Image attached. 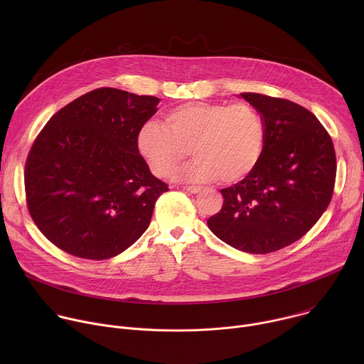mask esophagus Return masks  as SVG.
I'll return each mask as SVG.
<instances>
[{"label":"esophagus","instance_id":"obj_1","mask_svg":"<svg viewBox=\"0 0 364 364\" xmlns=\"http://www.w3.org/2000/svg\"><path fill=\"white\" fill-rule=\"evenodd\" d=\"M183 190H186L187 193H191V194H197L201 188L196 187V186H186V187H183Z\"/></svg>","mask_w":364,"mask_h":364}]
</instances>
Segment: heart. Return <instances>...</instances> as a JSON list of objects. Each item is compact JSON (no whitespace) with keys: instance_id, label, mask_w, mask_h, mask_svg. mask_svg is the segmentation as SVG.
I'll return each instance as SVG.
<instances>
[{"instance_id":"b5f03b06","label":"heart","mask_w":364,"mask_h":364,"mask_svg":"<svg viewBox=\"0 0 364 364\" xmlns=\"http://www.w3.org/2000/svg\"><path fill=\"white\" fill-rule=\"evenodd\" d=\"M164 124L148 121L138 132V149L157 177L176 170L188 149L196 160L177 170L176 180L236 183L249 176L261 159L264 125L245 103H184L167 112Z\"/></svg>"}]
</instances>
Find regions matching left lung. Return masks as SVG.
<instances>
[{
    "label": "left lung",
    "instance_id": "8db88e82",
    "mask_svg": "<svg viewBox=\"0 0 364 364\" xmlns=\"http://www.w3.org/2000/svg\"><path fill=\"white\" fill-rule=\"evenodd\" d=\"M239 97L261 114L262 154L249 176L220 190L223 207L207 225L235 249L269 253L296 242L326 212L336 152L328 132L308 109L261 93Z\"/></svg>",
    "mask_w": 364,
    "mask_h": 364
}]
</instances>
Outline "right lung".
<instances>
[{"mask_svg":"<svg viewBox=\"0 0 364 364\" xmlns=\"http://www.w3.org/2000/svg\"><path fill=\"white\" fill-rule=\"evenodd\" d=\"M160 99L95 89L50 118L26 163L28 212L41 233L85 259H109L148 229L168 191L138 151L141 127Z\"/></svg>","mask_w":364,"mask_h":364,"instance_id":"add662e5","label":"right lung"}]
</instances>
